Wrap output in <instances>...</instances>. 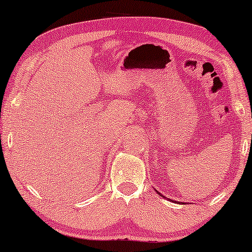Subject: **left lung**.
Masks as SVG:
<instances>
[{"mask_svg": "<svg viewBox=\"0 0 252 252\" xmlns=\"http://www.w3.org/2000/svg\"><path fill=\"white\" fill-rule=\"evenodd\" d=\"M158 194H160V193H158Z\"/></svg>", "mask_w": 252, "mask_h": 252, "instance_id": "obj_1", "label": "left lung"}]
</instances>
